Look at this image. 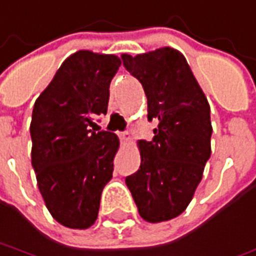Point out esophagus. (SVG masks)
<instances>
[{
    "mask_svg": "<svg viewBox=\"0 0 256 256\" xmlns=\"http://www.w3.org/2000/svg\"><path fill=\"white\" fill-rule=\"evenodd\" d=\"M120 138H121V140H124V142H128V140H131V134L128 131L120 132Z\"/></svg>",
    "mask_w": 256,
    "mask_h": 256,
    "instance_id": "1",
    "label": "esophagus"
}]
</instances>
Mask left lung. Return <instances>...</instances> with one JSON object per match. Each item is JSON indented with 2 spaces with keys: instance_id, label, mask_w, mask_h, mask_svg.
Segmentation results:
<instances>
[{
  "instance_id": "left-lung-1",
  "label": "left lung",
  "mask_w": 256,
  "mask_h": 256,
  "mask_svg": "<svg viewBox=\"0 0 256 256\" xmlns=\"http://www.w3.org/2000/svg\"><path fill=\"white\" fill-rule=\"evenodd\" d=\"M121 59L144 87L148 121L158 124L152 140H140V169L125 183L144 220H172L192 202L212 155L210 106L184 56L172 48Z\"/></svg>"
}]
</instances>
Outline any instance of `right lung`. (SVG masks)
<instances>
[{"instance_id": "obj_1", "label": "right lung", "mask_w": 256, "mask_h": 256, "mask_svg": "<svg viewBox=\"0 0 256 256\" xmlns=\"http://www.w3.org/2000/svg\"><path fill=\"white\" fill-rule=\"evenodd\" d=\"M120 66L114 54L78 50L35 101L32 166L48 210L64 227H92L112 178L118 136L90 126L94 116L107 114L110 83Z\"/></svg>"}]
</instances>
